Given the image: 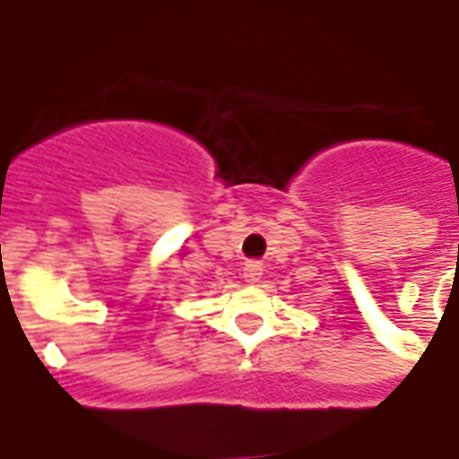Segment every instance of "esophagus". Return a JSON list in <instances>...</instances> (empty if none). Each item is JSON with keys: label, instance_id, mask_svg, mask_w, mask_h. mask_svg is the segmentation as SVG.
Listing matches in <instances>:
<instances>
[{"label": "esophagus", "instance_id": "obj_1", "mask_svg": "<svg viewBox=\"0 0 459 459\" xmlns=\"http://www.w3.org/2000/svg\"><path fill=\"white\" fill-rule=\"evenodd\" d=\"M260 274H263V264L255 263V260L246 263V267H243V280L257 281V280H260Z\"/></svg>", "mask_w": 459, "mask_h": 459}]
</instances>
